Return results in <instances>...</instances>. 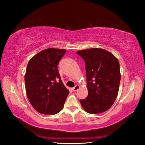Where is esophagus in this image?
Returning a JSON list of instances; mask_svg holds the SVG:
<instances>
[{
    "instance_id": "obj_1",
    "label": "esophagus",
    "mask_w": 145,
    "mask_h": 145,
    "mask_svg": "<svg viewBox=\"0 0 145 145\" xmlns=\"http://www.w3.org/2000/svg\"><path fill=\"white\" fill-rule=\"evenodd\" d=\"M80 88V86L78 84H77L75 87H74V88H73L72 90L74 91V92H76V91H77Z\"/></svg>"
}]
</instances>
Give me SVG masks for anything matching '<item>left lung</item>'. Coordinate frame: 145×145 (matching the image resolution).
<instances>
[{"label": "left lung", "instance_id": "8db88e82", "mask_svg": "<svg viewBox=\"0 0 145 145\" xmlns=\"http://www.w3.org/2000/svg\"><path fill=\"white\" fill-rule=\"evenodd\" d=\"M85 61L88 95L80 100L88 113L100 114L112 106L118 95L121 80L120 64L112 53L92 48L76 52Z\"/></svg>", "mask_w": 145, "mask_h": 145}]
</instances>
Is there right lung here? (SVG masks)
Wrapping results in <instances>:
<instances>
[{
    "mask_svg": "<svg viewBox=\"0 0 145 145\" xmlns=\"http://www.w3.org/2000/svg\"><path fill=\"white\" fill-rule=\"evenodd\" d=\"M65 52V49H45L28 63L25 75L27 96L33 108L42 114L59 112L69 93L57 69Z\"/></svg>",
    "mask_w": 145,
    "mask_h": 145,
    "instance_id": "add662e5",
    "label": "right lung"
}]
</instances>
